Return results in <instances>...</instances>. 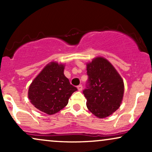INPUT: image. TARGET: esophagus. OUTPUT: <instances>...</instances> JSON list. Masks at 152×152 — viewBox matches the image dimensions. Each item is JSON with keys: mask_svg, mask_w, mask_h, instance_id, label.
Masks as SVG:
<instances>
[{"mask_svg": "<svg viewBox=\"0 0 152 152\" xmlns=\"http://www.w3.org/2000/svg\"><path fill=\"white\" fill-rule=\"evenodd\" d=\"M77 88L79 91H81L82 89H83V86H82V85H79V86H77Z\"/></svg>", "mask_w": 152, "mask_h": 152, "instance_id": "esophagus-1", "label": "esophagus"}]
</instances>
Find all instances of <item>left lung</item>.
Here are the masks:
<instances>
[{
	"instance_id": "left-lung-1",
	"label": "left lung",
	"mask_w": 152,
	"mask_h": 152,
	"mask_svg": "<svg viewBox=\"0 0 152 152\" xmlns=\"http://www.w3.org/2000/svg\"><path fill=\"white\" fill-rule=\"evenodd\" d=\"M88 78L83 91L86 106L98 118L107 117L121 105L124 85L121 76L109 61L96 57L87 64Z\"/></svg>"
}]
</instances>
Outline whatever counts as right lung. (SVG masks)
Here are the masks:
<instances>
[{
  "mask_svg": "<svg viewBox=\"0 0 152 152\" xmlns=\"http://www.w3.org/2000/svg\"><path fill=\"white\" fill-rule=\"evenodd\" d=\"M64 64L50 62L29 86L28 95L31 104L48 115L64 109L71 94L77 91L64 75Z\"/></svg>",
  "mask_w": 152,
  "mask_h": 152,
  "instance_id": "right-lung-1",
  "label": "right lung"
}]
</instances>
